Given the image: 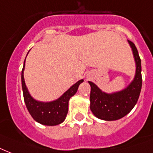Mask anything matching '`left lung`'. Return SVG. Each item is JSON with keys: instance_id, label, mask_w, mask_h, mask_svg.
<instances>
[{"instance_id": "8db88e82", "label": "left lung", "mask_w": 153, "mask_h": 153, "mask_svg": "<svg viewBox=\"0 0 153 153\" xmlns=\"http://www.w3.org/2000/svg\"><path fill=\"white\" fill-rule=\"evenodd\" d=\"M132 48L136 63V73L133 80L124 89L112 93L103 92L92 81L91 86L90 109L96 117L104 120H117L129 113L134 108L139 98L142 86L141 60L136 46L128 40Z\"/></svg>"}]
</instances>
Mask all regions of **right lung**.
Here are the masks:
<instances>
[{"instance_id":"right-lung-1","label":"right lung","mask_w":153,"mask_h":153,"mask_svg":"<svg viewBox=\"0 0 153 153\" xmlns=\"http://www.w3.org/2000/svg\"><path fill=\"white\" fill-rule=\"evenodd\" d=\"M28 55V54H27ZM26 59V58H25ZM25 60L21 72V85L23 90L24 100L28 112L36 122L43 125L54 126L61 124L65 120L68 111V101L70 98L77 92L78 87L84 80H78L72 85L65 93H64L56 100L43 102L35 100L28 92L24 78V70L25 66Z\"/></svg>"}]
</instances>
